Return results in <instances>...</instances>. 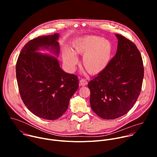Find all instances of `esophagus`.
Wrapping results in <instances>:
<instances>
[{"label":"esophagus","instance_id":"34e87169","mask_svg":"<svg viewBox=\"0 0 157 157\" xmlns=\"http://www.w3.org/2000/svg\"><path fill=\"white\" fill-rule=\"evenodd\" d=\"M79 82H80L81 86H84L87 84V81L86 79H81L80 80Z\"/></svg>","mask_w":157,"mask_h":157}]
</instances>
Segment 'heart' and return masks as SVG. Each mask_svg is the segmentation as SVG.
I'll list each match as a JSON object with an SVG mask.
<instances>
[{"label": "heart", "mask_w": 157, "mask_h": 157, "mask_svg": "<svg viewBox=\"0 0 157 157\" xmlns=\"http://www.w3.org/2000/svg\"><path fill=\"white\" fill-rule=\"evenodd\" d=\"M73 50L76 54L83 55L82 64L86 71L90 74L97 75L109 65L113 53V44L105 38L86 36L73 44ZM63 60L68 70H75L78 58L72 51H64Z\"/></svg>", "instance_id": "1"}]
</instances>
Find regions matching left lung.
<instances>
[{
    "label": "left lung",
    "instance_id": "obj_1",
    "mask_svg": "<svg viewBox=\"0 0 157 157\" xmlns=\"http://www.w3.org/2000/svg\"><path fill=\"white\" fill-rule=\"evenodd\" d=\"M116 35V55L87 84L92 110L109 120L126 114L133 107L141 92L144 76L143 60L136 44L122 35Z\"/></svg>",
    "mask_w": 157,
    "mask_h": 157
}]
</instances>
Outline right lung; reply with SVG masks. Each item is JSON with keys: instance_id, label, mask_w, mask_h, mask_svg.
<instances>
[{"instance_id": "right-lung-1", "label": "right lung", "mask_w": 157, "mask_h": 157, "mask_svg": "<svg viewBox=\"0 0 157 157\" xmlns=\"http://www.w3.org/2000/svg\"><path fill=\"white\" fill-rule=\"evenodd\" d=\"M59 35L38 36L21 49L16 64L18 90L25 106L35 116L47 120L59 118L68 107L79 86L78 78L60 68L56 58L36 52L40 47L59 53Z\"/></svg>"}]
</instances>
